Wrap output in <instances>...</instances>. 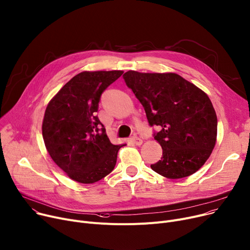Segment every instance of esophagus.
Instances as JSON below:
<instances>
[{
  "instance_id": "1",
  "label": "esophagus",
  "mask_w": 250,
  "mask_h": 250,
  "mask_svg": "<svg viewBox=\"0 0 250 250\" xmlns=\"http://www.w3.org/2000/svg\"><path fill=\"white\" fill-rule=\"evenodd\" d=\"M130 142H131L132 144L137 145V146H141L142 143H143V141H142L140 138H138V137H131V138H130Z\"/></svg>"
}]
</instances>
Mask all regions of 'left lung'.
I'll return each instance as SVG.
<instances>
[{"label":"left lung","mask_w":250,"mask_h":250,"mask_svg":"<svg viewBox=\"0 0 250 250\" xmlns=\"http://www.w3.org/2000/svg\"><path fill=\"white\" fill-rule=\"evenodd\" d=\"M145 108L154 138L163 148L152 170L169 179L188 177L210 157L217 137V116L208 95L176 73L124 74Z\"/></svg>","instance_id":"obj_1"}]
</instances>
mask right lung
Returning <instances> with one entry per match:
<instances>
[{
    "instance_id": "1",
    "label": "right lung",
    "mask_w": 250,
    "mask_h": 250,
    "mask_svg": "<svg viewBox=\"0 0 250 250\" xmlns=\"http://www.w3.org/2000/svg\"><path fill=\"white\" fill-rule=\"evenodd\" d=\"M123 73L80 72L46 107L42 135L47 151L61 170L82 184H92L107 176L114 169L119 149L125 146L110 143L96 115L103 92Z\"/></svg>"
}]
</instances>
